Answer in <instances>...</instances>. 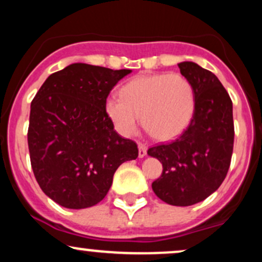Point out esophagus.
<instances>
[{
  "label": "esophagus",
  "instance_id": "esophagus-1",
  "mask_svg": "<svg viewBox=\"0 0 262 262\" xmlns=\"http://www.w3.org/2000/svg\"><path fill=\"white\" fill-rule=\"evenodd\" d=\"M138 148H139V158L141 159V158H144V156L146 155V146L144 145V144H139V145H138Z\"/></svg>",
  "mask_w": 262,
  "mask_h": 262
}]
</instances>
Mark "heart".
<instances>
[{
	"mask_svg": "<svg viewBox=\"0 0 262 262\" xmlns=\"http://www.w3.org/2000/svg\"><path fill=\"white\" fill-rule=\"evenodd\" d=\"M104 107L123 137L135 134L141 116V123L152 137L170 140L191 123L196 98L192 83L181 74L143 75L125 83L121 96H110Z\"/></svg>",
	"mask_w": 262,
	"mask_h": 262,
	"instance_id": "1",
	"label": "heart"
}]
</instances>
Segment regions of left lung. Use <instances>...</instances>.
<instances>
[{
    "label": "left lung",
    "mask_w": 262,
    "mask_h": 262,
    "mask_svg": "<svg viewBox=\"0 0 262 262\" xmlns=\"http://www.w3.org/2000/svg\"><path fill=\"white\" fill-rule=\"evenodd\" d=\"M179 68L193 86V118L176 140L150 148L148 155L162 164L161 176L151 185L156 196L187 207L217 191L227 176L234 145L233 103L213 73L192 61Z\"/></svg>",
    "instance_id": "obj_1"
}]
</instances>
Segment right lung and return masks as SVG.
I'll return each instance as SVG.
<instances>
[{
	"instance_id": "right-lung-1",
	"label": "right lung",
	"mask_w": 262,
	"mask_h": 262,
	"mask_svg": "<svg viewBox=\"0 0 262 262\" xmlns=\"http://www.w3.org/2000/svg\"><path fill=\"white\" fill-rule=\"evenodd\" d=\"M132 70L75 62L44 81L31 104L28 148L35 179L61 207L83 209L103 200L116 170L138 146L114 130L106 100Z\"/></svg>"
}]
</instances>
